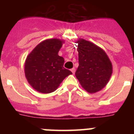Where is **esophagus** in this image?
<instances>
[{
  "label": "esophagus",
  "mask_w": 134,
  "mask_h": 134,
  "mask_svg": "<svg viewBox=\"0 0 134 134\" xmlns=\"http://www.w3.org/2000/svg\"><path fill=\"white\" fill-rule=\"evenodd\" d=\"M71 71H72V74H74V73H75V71H76V69L74 68H72V69H71Z\"/></svg>",
  "instance_id": "obj_1"
}]
</instances>
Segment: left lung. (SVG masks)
Here are the masks:
<instances>
[{
	"label": "left lung",
	"instance_id": "obj_1",
	"mask_svg": "<svg viewBox=\"0 0 134 134\" xmlns=\"http://www.w3.org/2000/svg\"><path fill=\"white\" fill-rule=\"evenodd\" d=\"M79 66L75 75L84 89L90 93L103 88L111 78L112 64L105 51L90 41H77Z\"/></svg>",
	"mask_w": 134,
	"mask_h": 134
}]
</instances>
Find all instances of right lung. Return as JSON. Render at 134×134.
Wrapping results in <instances>:
<instances>
[{"label": "right lung", "mask_w": 134, "mask_h": 134, "mask_svg": "<svg viewBox=\"0 0 134 134\" xmlns=\"http://www.w3.org/2000/svg\"><path fill=\"white\" fill-rule=\"evenodd\" d=\"M64 41L49 39L39 43L27 55L25 74L27 81L37 91L50 93L58 88L72 72L64 68V59L58 55Z\"/></svg>", "instance_id": "right-lung-1"}]
</instances>
